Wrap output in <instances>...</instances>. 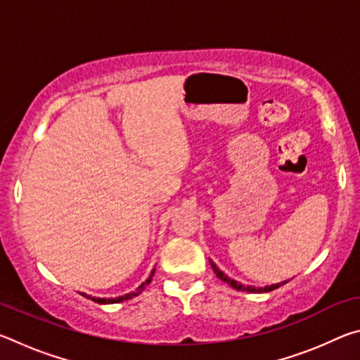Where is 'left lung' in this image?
<instances>
[{"mask_svg": "<svg viewBox=\"0 0 360 360\" xmlns=\"http://www.w3.org/2000/svg\"><path fill=\"white\" fill-rule=\"evenodd\" d=\"M210 264H211V266H212V270H214V273H216V276L219 278V279H222L224 283H227L229 285H231V288L233 289H236V290H243V292H249V294H262V292H270V290H275V289H278V288H281L283 284H285L288 281H283V283H278V284H271V285H265V288H255V285H245V284H241L240 281H235V279H231L230 276H227L225 275V273L222 271V270H219V268L216 266V264L214 262H212L211 259H210Z\"/></svg>", "mask_w": 360, "mask_h": 360, "instance_id": "obj_1", "label": "left lung"}]
</instances>
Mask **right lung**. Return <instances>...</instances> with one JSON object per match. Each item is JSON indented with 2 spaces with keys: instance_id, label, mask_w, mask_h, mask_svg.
<instances>
[{
  "instance_id": "obj_1",
  "label": "right lung",
  "mask_w": 360,
  "mask_h": 360,
  "mask_svg": "<svg viewBox=\"0 0 360 360\" xmlns=\"http://www.w3.org/2000/svg\"><path fill=\"white\" fill-rule=\"evenodd\" d=\"M154 273H155V268L154 270L150 271V276L146 279V281L139 285V288L135 290V292H130V294H125V295H122V297H117V298H92V297H87V298H92L94 302H96V303H103V304H109V303H120V302H124V300H130V298H133V297H136V295H139L141 294V292L146 289V285H149V283L152 281V276H154ZM85 295V294H84Z\"/></svg>"
}]
</instances>
